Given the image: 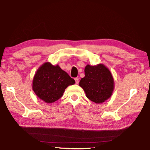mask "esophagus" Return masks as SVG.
<instances>
[{
	"mask_svg": "<svg viewBox=\"0 0 150 150\" xmlns=\"http://www.w3.org/2000/svg\"><path fill=\"white\" fill-rule=\"evenodd\" d=\"M75 83L76 84H79V78H75Z\"/></svg>",
	"mask_w": 150,
	"mask_h": 150,
	"instance_id": "obj_1",
	"label": "esophagus"
}]
</instances>
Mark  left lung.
Segmentation results:
<instances>
[{"label":"left lung","mask_w":150,"mask_h":150,"mask_svg":"<svg viewBox=\"0 0 150 150\" xmlns=\"http://www.w3.org/2000/svg\"><path fill=\"white\" fill-rule=\"evenodd\" d=\"M84 73L79 86L85 91L88 98L98 104L104 103L111 96L114 80L110 71L104 64H88L85 67Z\"/></svg>","instance_id":"left-lung-1"}]
</instances>
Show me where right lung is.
<instances>
[{"label":"right lung","mask_w":150,"mask_h":150,"mask_svg":"<svg viewBox=\"0 0 150 150\" xmlns=\"http://www.w3.org/2000/svg\"><path fill=\"white\" fill-rule=\"evenodd\" d=\"M75 83L74 79L59 65L45 62L35 74L32 88L40 99L46 103H53L62 96L68 86Z\"/></svg>","instance_id":"right-lung-1"}]
</instances>
